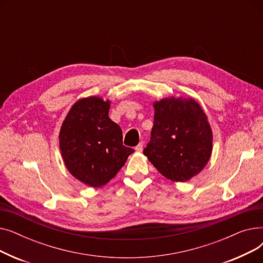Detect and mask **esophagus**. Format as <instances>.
Listing matches in <instances>:
<instances>
[{"label":"esophagus","instance_id":"1","mask_svg":"<svg viewBox=\"0 0 263 263\" xmlns=\"http://www.w3.org/2000/svg\"><path fill=\"white\" fill-rule=\"evenodd\" d=\"M143 147H144V144H143V142H141L139 145H137V146L135 147V150L137 151V153H142V151H143Z\"/></svg>","mask_w":263,"mask_h":263}]
</instances>
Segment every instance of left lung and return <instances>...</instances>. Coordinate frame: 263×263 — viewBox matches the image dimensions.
Segmentation results:
<instances>
[{"instance_id": "1", "label": "left lung", "mask_w": 263, "mask_h": 263, "mask_svg": "<svg viewBox=\"0 0 263 263\" xmlns=\"http://www.w3.org/2000/svg\"><path fill=\"white\" fill-rule=\"evenodd\" d=\"M155 120L144 155L164 177L183 182L202 171L212 153V131L194 99L155 102Z\"/></svg>"}]
</instances>
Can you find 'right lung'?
I'll return each instance as SVG.
<instances>
[{
  "label": "right lung",
  "instance_id": "add662e5",
  "mask_svg": "<svg viewBox=\"0 0 263 263\" xmlns=\"http://www.w3.org/2000/svg\"><path fill=\"white\" fill-rule=\"evenodd\" d=\"M109 101L99 97L77 101L60 132V149L67 170L78 180L100 187L114 178L134 153L122 145V131L108 117Z\"/></svg>",
  "mask_w": 263,
  "mask_h": 263
}]
</instances>
